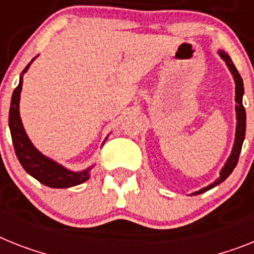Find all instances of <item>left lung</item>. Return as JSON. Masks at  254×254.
Listing matches in <instances>:
<instances>
[{
	"mask_svg": "<svg viewBox=\"0 0 254 254\" xmlns=\"http://www.w3.org/2000/svg\"><path fill=\"white\" fill-rule=\"evenodd\" d=\"M218 55L222 58V61H225L226 65L231 72L234 81H235V112H236V131H235V140H234V146H232L231 153H230L229 159L226 160L225 165L219 172V177L216 181L210 185H208L206 187H203L199 191H195L191 195H199V193H203L208 190H212L213 187L218 186L219 183H222L223 181L232 173V170L235 169L236 164H238V160H239L240 151H242L243 142H244V138H246V108L243 106V95H244V84H243V78L239 74L236 67L232 63L231 58L229 57V54L223 50L218 51Z\"/></svg>",
	"mask_w": 254,
	"mask_h": 254,
	"instance_id": "obj_1",
	"label": "left lung"
}]
</instances>
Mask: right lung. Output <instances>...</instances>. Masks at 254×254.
Segmentation results:
<instances>
[{"label": "right lung", "mask_w": 254, "mask_h": 254, "mask_svg": "<svg viewBox=\"0 0 254 254\" xmlns=\"http://www.w3.org/2000/svg\"><path fill=\"white\" fill-rule=\"evenodd\" d=\"M36 58L32 59L31 63H28V65L23 69L20 78H19V85L15 87L11 97L10 112H8V127H10V133H11L15 153H16L19 163L22 164L25 172L45 186L53 187V189H68V187L77 186V185H81L90 178V169L93 168V165L87 169L81 170V172H73V170L67 169L65 167L57 163L55 160L50 159L42 152H40L33 146V143L25 133L24 127H23L20 112H19V102H20V93H22L23 86V74L28 71L29 65ZM108 137H106V139ZM106 139H104V142H106Z\"/></svg>", "instance_id": "add662e5"}]
</instances>
